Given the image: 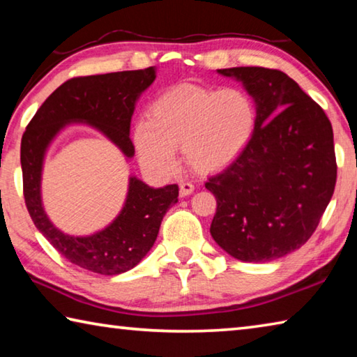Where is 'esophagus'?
<instances>
[{"label":"esophagus","mask_w":357,"mask_h":357,"mask_svg":"<svg viewBox=\"0 0 357 357\" xmlns=\"http://www.w3.org/2000/svg\"><path fill=\"white\" fill-rule=\"evenodd\" d=\"M193 190H195V187H193V184L190 183H181L179 184V195L181 197H189L190 193H193Z\"/></svg>","instance_id":"1"}]
</instances>
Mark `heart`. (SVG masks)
I'll list each match as a JSON object with an SVG mask.
<instances>
[{"mask_svg":"<svg viewBox=\"0 0 357 357\" xmlns=\"http://www.w3.org/2000/svg\"><path fill=\"white\" fill-rule=\"evenodd\" d=\"M257 105L243 88H204L179 84L149 107L148 121L134 128L138 159L159 178L178 167L176 148L200 173L219 172L244 153L257 130Z\"/></svg>","mask_w":357,"mask_h":357,"instance_id":"b5f03b06","label":"heart"}]
</instances>
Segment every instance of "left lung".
<instances>
[{
	"instance_id": "left-lung-1",
	"label": "left lung",
	"mask_w": 357,
	"mask_h": 357,
	"mask_svg": "<svg viewBox=\"0 0 357 357\" xmlns=\"http://www.w3.org/2000/svg\"><path fill=\"white\" fill-rule=\"evenodd\" d=\"M257 105L245 151L204 187L217 200L211 236L247 263L282 258L315 231L335 187L334 134L315 100L287 74L266 68L217 69Z\"/></svg>"
}]
</instances>
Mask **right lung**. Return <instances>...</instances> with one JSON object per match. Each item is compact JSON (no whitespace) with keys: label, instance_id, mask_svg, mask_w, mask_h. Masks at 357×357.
<instances>
[{"label":"right lung","instance_id":"obj_1","mask_svg":"<svg viewBox=\"0 0 357 357\" xmlns=\"http://www.w3.org/2000/svg\"><path fill=\"white\" fill-rule=\"evenodd\" d=\"M155 75L157 69L148 68L72 78L48 96L22 137L23 193L36 228L70 263L96 274L128 273L146 257L165 213L178 203V185L154 189L130 174L118 215L99 231L77 236L59 229L45 213L40 187L45 155L63 130L88 126L112 142L129 162L135 154L130 140L132 114Z\"/></svg>","mask_w":357,"mask_h":357}]
</instances>
